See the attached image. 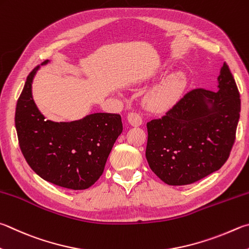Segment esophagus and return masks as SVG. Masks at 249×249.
<instances>
[{
  "label": "esophagus",
  "instance_id": "34e87169",
  "mask_svg": "<svg viewBox=\"0 0 249 249\" xmlns=\"http://www.w3.org/2000/svg\"><path fill=\"white\" fill-rule=\"evenodd\" d=\"M127 121L130 125L134 126V127H138V126L142 124V115L137 112H130L127 116Z\"/></svg>",
  "mask_w": 249,
  "mask_h": 249
}]
</instances>
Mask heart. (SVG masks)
<instances>
[{
    "label": "heart",
    "instance_id": "b5f03b06",
    "mask_svg": "<svg viewBox=\"0 0 249 249\" xmlns=\"http://www.w3.org/2000/svg\"><path fill=\"white\" fill-rule=\"evenodd\" d=\"M185 75L182 71H176L169 75L159 84L156 85L148 94V102L156 109H163V107L172 105L182 92L185 86Z\"/></svg>",
    "mask_w": 249,
    "mask_h": 249
}]
</instances>
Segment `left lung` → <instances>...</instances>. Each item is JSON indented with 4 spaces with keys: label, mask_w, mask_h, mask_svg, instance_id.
Instances as JSON below:
<instances>
[{
    "label": "left lung",
    "mask_w": 249,
    "mask_h": 249,
    "mask_svg": "<svg viewBox=\"0 0 249 249\" xmlns=\"http://www.w3.org/2000/svg\"><path fill=\"white\" fill-rule=\"evenodd\" d=\"M216 87V91L192 90L164 116L147 123V161L165 184L178 186L197 182L218 171L228 160L241 99L225 63Z\"/></svg>",
    "instance_id": "obj_1"
}]
</instances>
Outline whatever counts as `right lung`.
<instances>
[{
	"instance_id": "obj_1",
	"label": "right lung",
	"mask_w": 249,
	"mask_h": 249,
	"mask_svg": "<svg viewBox=\"0 0 249 249\" xmlns=\"http://www.w3.org/2000/svg\"><path fill=\"white\" fill-rule=\"evenodd\" d=\"M27 77L17 101L15 126L20 150L40 178L57 186L80 191L97 182L115 140L123 132L119 114L92 113L80 120L46 119L33 97V81L40 66Z\"/></svg>"
}]
</instances>
